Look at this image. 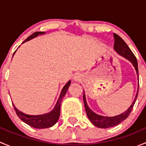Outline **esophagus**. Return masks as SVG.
<instances>
[{
  "instance_id": "34e87169",
  "label": "esophagus",
  "mask_w": 146,
  "mask_h": 146,
  "mask_svg": "<svg viewBox=\"0 0 146 146\" xmlns=\"http://www.w3.org/2000/svg\"><path fill=\"white\" fill-rule=\"evenodd\" d=\"M73 80H74L75 81H76V82H80V80H81V76H80V75H78V74L76 75V76L73 77Z\"/></svg>"
}]
</instances>
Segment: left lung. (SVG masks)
Returning a JSON list of instances; mask_svg holds the SVG:
<instances>
[{
  "mask_svg": "<svg viewBox=\"0 0 146 146\" xmlns=\"http://www.w3.org/2000/svg\"><path fill=\"white\" fill-rule=\"evenodd\" d=\"M114 48L116 51L119 54V55L122 56L129 60L130 62L132 63L133 66H134L135 69L136 70V73L138 75V62H137V59L135 56L134 54L131 51V50L129 48L128 45L126 44V42L119 36L117 34L114 33ZM138 88H139V82H138V90H137V93L135 99L133 100V103L129 107V108L126 110L125 112L122 113V114H119V115L115 116V117H104V116L99 115V114H95V112L92 111L88 107V104H87L86 99H85V94L83 95V101L84 104H85V111H86L87 116L89 118L90 121L92 122L93 125L99 128H102V129H107V128L112 127V126H117V125L119 124L122 121L125 120L129 115L130 114L131 111H132L133 105H134L135 102L137 99V96H138Z\"/></svg>",
  "mask_w": 146,
  "mask_h": 146,
  "instance_id": "1",
  "label": "left lung"
}]
</instances>
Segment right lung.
Returning <instances> with one entry per match:
<instances>
[{
	"label": "right lung",
	"mask_w": 146,
	"mask_h": 146,
	"mask_svg": "<svg viewBox=\"0 0 146 146\" xmlns=\"http://www.w3.org/2000/svg\"><path fill=\"white\" fill-rule=\"evenodd\" d=\"M45 32H35V33L32 34V35H30L29 37L27 38V39L23 42V44L27 42V41L30 40V39H33V38L36 37V36H37L39 35H43V34ZM70 85V80H69V81L64 85V88H63L55 107H54V108L50 112L46 113V114H40V115H28V114H24V113L22 112V111H19V110L15 107L14 104H13L16 114H17V115L18 116L19 118L21 119L23 121H24L25 123L29 125V126H32V127L35 128V129H45V128L51 127V126H54V125L58 121V118H59L60 116V109H61V100H62L63 98H64L65 95H66V92H67Z\"/></svg>",
	"instance_id": "1"
}]
</instances>
